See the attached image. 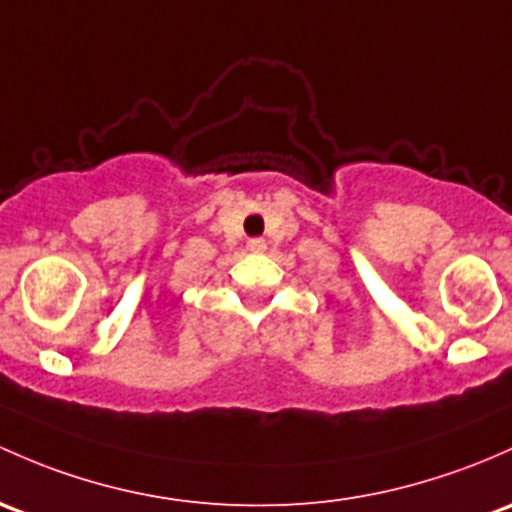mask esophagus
Returning a JSON list of instances; mask_svg holds the SVG:
<instances>
[{
    "label": "esophagus",
    "mask_w": 512,
    "mask_h": 512,
    "mask_svg": "<svg viewBox=\"0 0 512 512\" xmlns=\"http://www.w3.org/2000/svg\"><path fill=\"white\" fill-rule=\"evenodd\" d=\"M247 250H250V252H262V250H265V240H260V238L250 240V242H247Z\"/></svg>",
    "instance_id": "34e87169"
}]
</instances>
